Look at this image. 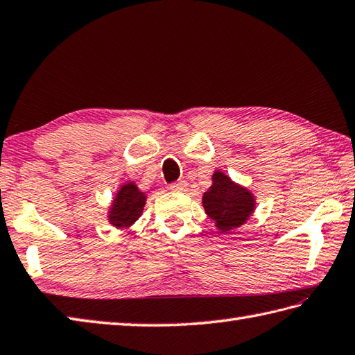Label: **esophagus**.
<instances>
[{
  "label": "esophagus",
  "instance_id": "esophagus-1",
  "mask_svg": "<svg viewBox=\"0 0 355 355\" xmlns=\"http://www.w3.org/2000/svg\"><path fill=\"white\" fill-rule=\"evenodd\" d=\"M169 189L171 191H175V192H183V191L187 189V182H186V180H178V182L172 183L169 186Z\"/></svg>",
  "mask_w": 355,
  "mask_h": 355
}]
</instances>
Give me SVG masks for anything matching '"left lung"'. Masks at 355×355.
I'll list each match as a JSON object with an SVG mask.
<instances>
[{"label":"left lung","mask_w":355,"mask_h":355,"mask_svg":"<svg viewBox=\"0 0 355 355\" xmlns=\"http://www.w3.org/2000/svg\"><path fill=\"white\" fill-rule=\"evenodd\" d=\"M205 212L220 232L227 234L252 217L257 201L248 187L235 183L223 171L212 173V184L203 193Z\"/></svg>","instance_id":"left-lung-1"}]
</instances>
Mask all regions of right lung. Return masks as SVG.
Returning a JSON list of instances; mask_svg holds the SVG:
<instances>
[{
    "mask_svg": "<svg viewBox=\"0 0 355 355\" xmlns=\"http://www.w3.org/2000/svg\"><path fill=\"white\" fill-rule=\"evenodd\" d=\"M146 200H148L146 192L138 189L135 182L128 180L126 183L118 187L115 197L110 201L107 209L109 225L120 231H128L141 217Z\"/></svg>",
    "mask_w": 355,
    "mask_h": 355,
    "instance_id": "1",
    "label": "right lung"
}]
</instances>
